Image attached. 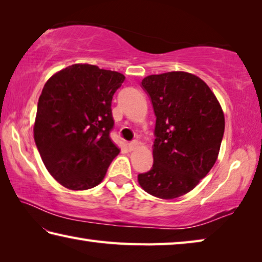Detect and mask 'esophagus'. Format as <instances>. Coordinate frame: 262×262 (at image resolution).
Instances as JSON below:
<instances>
[{
  "label": "esophagus",
  "mask_w": 262,
  "mask_h": 262,
  "mask_svg": "<svg viewBox=\"0 0 262 262\" xmlns=\"http://www.w3.org/2000/svg\"><path fill=\"white\" fill-rule=\"evenodd\" d=\"M137 145H138V141L134 140V141H130V143H127V147L130 150H134L137 147Z\"/></svg>",
  "instance_id": "1"
}]
</instances>
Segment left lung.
Returning <instances> with one entry per match:
<instances>
[{"instance_id": "obj_1", "label": "left lung", "mask_w": 262, "mask_h": 262, "mask_svg": "<svg viewBox=\"0 0 262 262\" xmlns=\"http://www.w3.org/2000/svg\"><path fill=\"white\" fill-rule=\"evenodd\" d=\"M141 86L157 122L153 167L139 173L138 182L149 194L175 199L193 190L216 162L224 115L207 84L192 73L152 75Z\"/></svg>"}]
</instances>
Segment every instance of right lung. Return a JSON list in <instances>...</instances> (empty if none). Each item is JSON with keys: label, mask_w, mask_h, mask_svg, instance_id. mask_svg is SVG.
<instances>
[{"label": "right lung", "mask_w": 262, "mask_h": 262, "mask_svg": "<svg viewBox=\"0 0 262 262\" xmlns=\"http://www.w3.org/2000/svg\"><path fill=\"white\" fill-rule=\"evenodd\" d=\"M122 73L73 64L46 82L38 102L34 140L46 168L70 190L100 184L119 149L110 138L112 100Z\"/></svg>", "instance_id": "right-lung-1"}]
</instances>
